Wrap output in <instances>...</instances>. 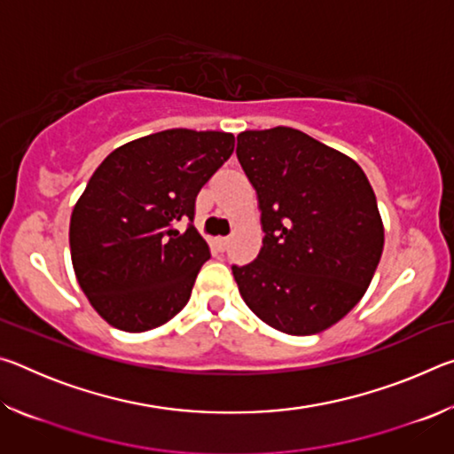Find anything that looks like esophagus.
Masks as SVG:
<instances>
[{"instance_id": "obj_1", "label": "esophagus", "mask_w": 454, "mask_h": 454, "mask_svg": "<svg viewBox=\"0 0 454 454\" xmlns=\"http://www.w3.org/2000/svg\"><path fill=\"white\" fill-rule=\"evenodd\" d=\"M228 244H230V238L228 236H222V238H218V240H216V246H218L222 252L228 248Z\"/></svg>"}]
</instances>
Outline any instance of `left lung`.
<instances>
[{
	"label": "left lung",
	"mask_w": 454,
	"mask_h": 454,
	"mask_svg": "<svg viewBox=\"0 0 454 454\" xmlns=\"http://www.w3.org/2000/svg\"><path fill=\"white\" fill-rule=\"evenodd\" d=\"M236 156L264 230L256 260L232 266L238 290L280 333H322L355 309L380 262L371 182L355 160L286 126L238 134Z\"/></svg>",
	"instance_id": "8db88e82"
}]
</instances>
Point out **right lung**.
Instances as JSON below:
<instances>
[{
	"instance_id": "right-lung-1",
	"label": "right lung",
	"mask_w": 454,
	"mask_h": 454,
	"mask_svg": "<svg viewBox=\"0 0 454 454\" xmlns=\"http://www.w3.org/2000/svg\"><path fill=\"white\" fill-rule=\"evenodd\" d=\"M232 152V134L174 128L120 145L98 166L74 206L70 248L75 278L107 325L145 333L188 304L210 258L192 224L196 196Z\"/></svg>"
}]
</instances>
